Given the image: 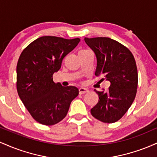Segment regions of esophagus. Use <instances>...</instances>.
Here are the masks:
<instances>
[{
  "label": "esophagus",
  "mask_w": 157,
  "mask_h": 157,
  "mask_svg": "<svg viewBox=\"0 0 157 157\" xmlns=\"http://www.w3.org/2000/svg\"><path fill=\"white\" fill-rule=\"evenodd\" d=\"M88 91H89V90L86 89V88H80L79 89V93H80V94H83L88 92Z\"/></svg>",
  "instance_id": "1"
}]
</instances>
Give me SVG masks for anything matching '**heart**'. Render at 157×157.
Segmentation results:
<instances>
[{"mask_svg": "<svg viewBox=\"0 0 157 157\" xmlns=\"http://www.w3.org/2000/svg\"><path fill=\"white\" fill-rule=\"evenodd\" d=\"M89 50H86V49H82V50H80V52H79V54H82V53H85V52H89Z\"/></svg>", "mask_w": 157, "mask_h": 157, "instance_id": "heart-1", "label": "heart"}]
</instances>
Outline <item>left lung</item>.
I'll return each instance as SVG.
<instances>
[{"label": "left lung", "mask_w": 157, "mask_h": 157, "mask_svg": "<svg viewBox=\"0 0 157 157\" xmlns=\"http://www.w3.org/2000/svg\"><path fill=\"white\" fill-rule=\"evenodd\" d=\"M85 42L97 57L95 75L111 82L107 91H97L99 100L91 109V115L105 123L120 120L136 97L138 73L130 50L109 37H85Z\"/></svg>", "instance_id": "8db88e82"}]
</instances>
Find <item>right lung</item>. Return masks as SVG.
<instances>
[{
    "instance_id": "add662e5",
    "label": "right lung",
    "mask_w": 157,
    "mask_h": 157,
    "mask_svg": "<svg viewBox=\"0 0 157 157\" xmlns=\"http://www.w3.org/2000/svg\"><path fill=\"white\" fill-rule=\"evenodd\" d=\"M44 36L23 49L17 64V91L23 105L39 123L53 125L67 114L70 104L79 94L75 86H61L53 75L62 61L80 42Z\"/></svg>"
}]
</instances>
